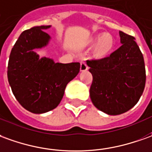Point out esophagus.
<instances>
[{"label": "esophagus", "instance_id": "1", "mask_svg": "<svg viewBox=\"0 0 152 152\" xmlns=\"http://www.w3.org/2000/svg\"><path fill=\"white\" fill-rule=\"evenodd\" d=\"M80 72H85V71L88 70V66L84 60L80 61Z\"/></svg>", "mask_w": 152, "mask_h": 152}]
</instances>
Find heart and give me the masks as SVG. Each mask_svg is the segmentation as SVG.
Instances as JSON below:
<instances>
[{
    "label": "heart",
    "instance_id": "1",
    "mask_svg": "<svg viewBox=\"0 0 152 152\" xmlns=\"http://www.w3.org/2000/svg\"><path fill=\"white\" fill-rule=\"evenodd\" d=\"M91 45H96V53L99 57H105L112 51L113 48V39L109 34L99 36L91 39Z\"/></svg>",
    "mask_w": 152,
    "mask_h": 152
}]
</instances>
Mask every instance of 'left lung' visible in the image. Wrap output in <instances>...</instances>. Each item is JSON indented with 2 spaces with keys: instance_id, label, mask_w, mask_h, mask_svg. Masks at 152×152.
Here are the masks:
<instances>
[{
  "instance_id": "obj_1",
  "label": "left lung",
  "mask_w": 152,
  "mask_h": 152,
  "mask_svg": "<svg viewBox=\"0 0 152 152\" xmlns=\"http://www.w3.org/2000/svg\"><path fill=\"white\" fill-rule=\"evenodd\" d=\"M120 48L106 58L87 60L93 76L91 101L109 115H118L138 102L145 88L144 58L135 38L119 31Z\"/></svg>"
}]
</instances>
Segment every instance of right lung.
Instances as JSON below:
<instances>
[{"label":"right lung","mask_w":152,"mask_h":152,"mask_svg":"<svg viewBox=\"0 0 152 152\" xmlns=\"http://www.w3.org/2000/svg\"><path fill=\"white\" fill-rule=\"evenodd\" d=\"M51 25L35 26L24 31L12 48L7 76L15 97L26 110L43 113L55 109L66 85L80 72L79 62L59 63L39 58L34 49L46 47L50 36L43 31Z\"/></svg>","instance_id":"right-lung-1"}]
</instances>
